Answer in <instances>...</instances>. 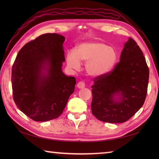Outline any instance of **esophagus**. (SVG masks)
<instances>
[{
  "label": "esophagus",
  "instance_id": "34e87169",
  "mask_svg": "<svg viewBox=\"0 0 159 159\" xmlns=\"http://www.w3.org/2000/svg\"><path fill=\"white\" fill-rule=\"evenodd\" d=\"M85 87V84L83 81H80L77 83V87L79 89H83Z\"/></svg>",
  "mask_w": 159,
  "mask_h": 159
}]
</instances>
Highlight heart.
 <instances>
[{"mask_svg":"<svg viewBox=\"0 0 159 159\" xmlns=\"http://www.w3.org/2000/svg\"><path fill=\"white\" fill-rule=\"evenodd\" d=\"M116 50L105 43L92 42L80 44L76 52L70 50L67 55V64L75 70L79 69L80 62H86L85 69L89 76H102L113 70L117 62Z\"/></svg>","mask_w":159,"mask_h":159,"instance_id":"heart-1","label":"heart"}]
</instances>
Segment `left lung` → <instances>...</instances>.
Instances as JSON below:
<instances>
[{
    "mask_svg": "<svg viewBox=\"0 0 159 159\" xmlns=\"http://www.w3.org/2000/svg\"><path fill=\"white\" fill-rule=\"evenodd\" d=\"M148 80L146 58L136 42L129 38L120 62L108 74L93 79L92 114L104 122L126 121L143 106Z\"/></svg>",
    "mask_w": 159,
    "mask_h": 159,
    "instance_id": "left-lung-1",
    "label": "left lung"
}]
</instances>
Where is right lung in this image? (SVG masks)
<instances>
[{
  "label": "right lung",
  "instance_id": "1",
  "mask_svg": "<svg viewBox=\"0 0 159 159\" xmlns=\"http://www.w3.org/2000/svg\"><path fill=\"white\" fill-rule=\"evenodd\" d=\"M63 36L46 33L26 43L12 66L13 100L36 121L56 119L74 93L76 79L62 72L65 61Z\"/></svg>",
  "mask_w": 159,
  "mask_h": 159
}]
</instances>
